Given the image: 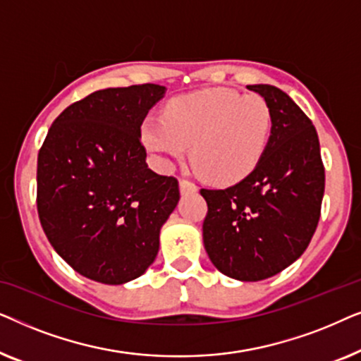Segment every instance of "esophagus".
I'll list each match as a JSON object with an SVG mask.
<instances>
[{"instance_id": "esophagus-1", "label": "esophagus", "mask_w": 361, "mask_h": 361, "mask_svg": "<svg viewBox=\"0 0 361 361\" xmlns=\"http://www.w3.org/2000/svg\"><path fill=\"white\" fill-rule=\"evenodd\" d=\"M179 187H180V192L182 194H189V192H195L197 190V185L194 182L187 180V179H180L179 180Z\"/></svg>"}]
</instances>
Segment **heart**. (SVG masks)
Returning a JSON list of instances; mask_svg holds the SVG:
<instances>
[{"mask_svg":"<svg viewBox=\"0 0 361 361\" xmlns=\"http://www.w3.org/2000/svg\"><path fill=\"white\" fill-rule=\"evenodd\" d=\"M273 130V113L261 95L207 88L167 103L164 116H147L141 137L162 166L189 151L197 171L221 184L245 179L255 169Z\"/></svg>","mask_w":361,"mask_h":361,"instance_id":"1","label":"heart"}]
</instances>
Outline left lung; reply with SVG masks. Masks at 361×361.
<instances>
[{"label": "left lung", "instance_id": "8db88e82", "mask_svg": "<svg viewBox=\"0 0 361 361\" xmlns=\"http://www.w3.org/2000/svg\"><path fill=\"white\" fill-rule=\"evenodd\" d=\"M269 103L273 130L253 172L226 189H200L207 200L204 245L225 276L261 281L307 248L317 228L325 169L309 116L273 85H248Z\"/></svg>", "mask_w": 361, "mask_h": 361}]
</instances>
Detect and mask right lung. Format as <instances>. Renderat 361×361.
<instances>
[{
  "instance_id": "1",
  "label": "right lung",
  "mask_w": 361,
  "mask_h": 361,
  "mask_svg": "<svg viewBox=\"0 0 361 361\" xmlns=\"http://www.w3.org/2000/svg\"><path fill=\"white\" fill-rule=\"evenodd\" d=\"M154 83L105 88L67 106L37 156V214L54 250L102 284L136 279L159 251L179 182L147 167L141 125Z\"/></svg>"
}]
</instances>
